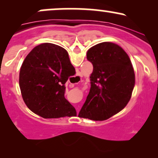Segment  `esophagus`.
I'll return each mask as SVG.
<instances>
[{"label":"esophagus","instance_id":"34e87169","mask_svg":"<svg viewBox=\"0 0 158 158\" xmlns=\"http://www.w3.org/2000/svg\"><path fill=\"white\" fill-rule=\"evenodd\" d=\"M76 78H77V79H81V73H80V72H77V76H76Z\"/></svg>","mask_w":158,"mask_h":158}]
</instances>
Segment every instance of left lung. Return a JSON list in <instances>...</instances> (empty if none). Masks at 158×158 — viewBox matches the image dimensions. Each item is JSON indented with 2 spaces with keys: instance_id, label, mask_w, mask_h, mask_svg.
<instances>
[{
  "instance_id": "obj_1",
  "label": "left lung",
  "mask_w": 158,
  "mask_h": 158,
  "mask_svg": "<svg viewBox=\"0 0 158 158\" xmlns=\"http://www.w3.org/2000/svg\"><path fill=\"white\" fill-rule=\"evenodd\" d=\"M93 64L90 89L79 117L91 120L108 119L129 102L135 85V74L129 56L118 44L102 42L87 52Z\"/></svg>"
}]
</instances>
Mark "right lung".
Here are the masks:
<instances>
[{"label":"right lung","mask_w":158,"mask_h":158,"mask_svg":"<svg viewBox=\"0 0 158 158\" xmlns=\"http://www.w3.org/2000/svg\"><path fill=\"white\" fill-rule=\"evenodd\" d=\"M72 68L68 52L59 45L44 43L32 49L19 73L21 93L29 109L46 119L77 116L64 97Z\"/></svg>","instance_id":"obj_1"}]
</instances>
